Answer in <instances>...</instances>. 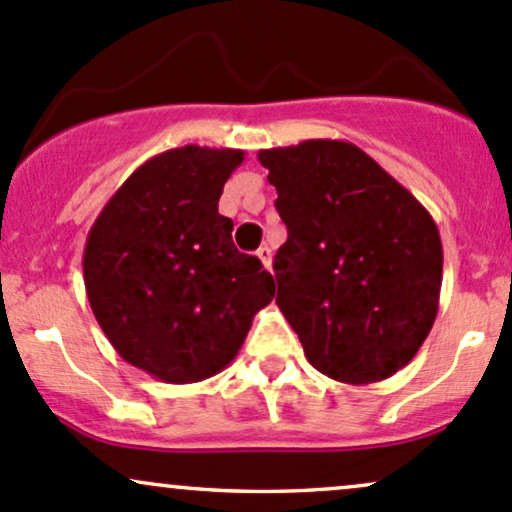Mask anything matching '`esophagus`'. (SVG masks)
<instances>
[{"mask_svg": "<svg viewBox=\"0 0 512 512\" xmlns=\"http://www.w3.org/2000/svg\"><path fill=\"white\" fill-rule=\"evenodd\" d=\"M257 257H260L262 265H265V269H269V272H272V250H269L267 245L257 250Z\"/></svg>", "mask_w": 512, "mask_h": 512, "instance_id": "obj_1", "label": "esophagus"}]
</instances>
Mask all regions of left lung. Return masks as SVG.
I'll use <instances>...</instances> for the list:
<instances>
[{
    "label": "left lung",
    "instance_id": "8db88e82",
    "mask_svg": "<svg viewBox=\"0 0 512 512\" xmlns=\"http://www.w3.org/2000/svg\"><path fill=\"white\" fill-rule=\"evenodd\" d=\"M257 160L286 226L277 306L303 355L342 384L389 379L420 350L440 306L442 240L428 209L345 140H303Z\"/></svg>",
    "mask_w": 512,
    "mask_h": 512
}]
</instances>
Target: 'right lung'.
<instances>
[{"instance_id":"1","label":"right lung","mask_w":512,"mask_h":512,"mask_svg":"<svg viewBox=\"0 0 512 512\" xmlns=\"http://www.w3.org/2000/svg\"><path fill=\"white\" fill-rule=\"evenodd\" d=\"M243 150H165L101 209L84 245V289L114 350L167 384L209 379L233 362L252 318L274 299L262 262L233 245L218 213Z\"/></svg>"}]
</instances>
